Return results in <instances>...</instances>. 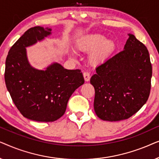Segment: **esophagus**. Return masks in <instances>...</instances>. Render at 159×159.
Returning <instances> with one entry per match:
<instances>
[{"label":"esophagus","mask_w":159,"mask_h":159,"mask_svg":"<svg viewBox=\"0 0 159 159\" xmlns=\"http://www.w3.org/2000/svg\"><path fill=\"white\" fill-rule=\"evenodd\" d=\"M83 77H84V80H85V82L90 81V73H89V72H84L83 73Z\"/></svg>","instance_id":"34e87169"}]
</instances>
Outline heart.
Returning a JSON list of instances; mask_svg holds the SVG:
<instances>
[{
  "mask_svg": "<svg viewBox=\"0 0 159 159\" xmlns=\"http://www.w3.org/2000/svg\"><path fill=\"white\" fill-rule=\"evenodd\" d=\"M116 43L111 39H106L103 34L94 33L87 34L80 38L77 48L80 51L89 54L91 64H103L112 55L116 49Z\"/></svg>",
  "mask_w": 159,
  "mask_h": 159,
  "instance_id": "1",
  "label": "heart"
}]
</instances>
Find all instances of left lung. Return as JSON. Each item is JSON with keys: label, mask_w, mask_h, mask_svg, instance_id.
Wrapping results in <instances>:
<instances>
[{"label": "left lung", "mask_w": 159, "mask_h": 159, "mask_svg": "<svg viewBox=\"0 0 159 159\" xmlns=\"http://www.w3.org/2000/svg\"><path fill=\"white\" fill-rule=\"evenodd\" d=\"M128 35L123 51L97 66L90 79L95 92L94 110L102 120L129 118L148 99L152 77L148 51L134 34Z\"/></svg>", "instance_id": "left-lung-1"}]
</instances>
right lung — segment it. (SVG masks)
Segmentation results:
<instances>
[{
  "mask_svg": "<svg viewBox=\"0 0 159 159\" xmlns=\"http://www.w3.org/2000/svg\"><path fill=\"white\" fill-rule=\"evenodd\" d=\"M51 31L40 26L30 28L11 48L6 60V85L13 102L24 116L41 122L61 118L69 98L84 82L79 69L69 70L54 62L41 70L30 64L26 48L45 40Z\"/></svg>",
  "mask_w": 159,
  "mask_h": 159,
  "instance_id": "1",
  "label": "right lung"
}]
</instances>
